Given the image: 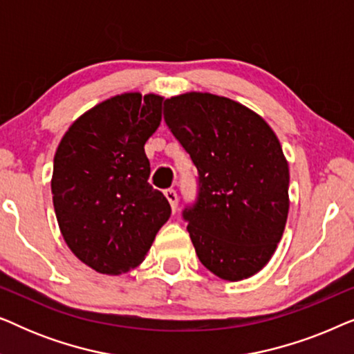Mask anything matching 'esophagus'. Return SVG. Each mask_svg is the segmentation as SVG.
Masks as SVG:
<instances>
[{"instance_id": "esophagus-1", "label": "esophagus", "mask_w": 354, "mask_h": 354, "mask_svg": "<svg viewBox=\"0 0 354 354\" xmlns=\"http://www.w3.org/2000/svg\"><path fill=\"white\" fill-rule=\"evenodd\" d=\"M164 195H166L167 201L171 203V207H172V211L176 212V209H177V203H178L177 192L174 190V188H167V190H164Z\"/></svg>"}]
</instances>
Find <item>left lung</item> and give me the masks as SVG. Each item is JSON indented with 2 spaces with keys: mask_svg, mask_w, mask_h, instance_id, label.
<instances>
[{
  "mask_svg": "<svg viewBox=\"0 0 354 354\" xmlns=\"http://www.w3.org/2000/svg\"><path fill=\"white\" fill-rule=\"evenodd\" d=\"M164 120L198 169L183 209L198 259L236 282L272 258L288 217V162L277 135L246 106L190 91L164 101Z\"/></svg>",
  "mask_w": 354,
  "mask_h": 354,
  "instance_id": "1",
  "label": "left lung"
}]
</instances>
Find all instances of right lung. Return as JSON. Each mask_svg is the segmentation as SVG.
Instances as JSON below:
<instances>
[{"instance_id": "add662e5", "label": "right lung", "mask_w": 354, "mask_h": 354, "mask_svg": "<svg viewBox=\"0 0 354 354\" xmlns=\"http://www.w3.org/2000/svg\"><path fill=\"white\" fill-rule=\"evenodd\" d=\"M162 96L122 93L82 114L62 137L51 178L64 241L100 274L137 268L171 205L148 183L145 143L161 124Z\"/></svg>"}]
</instances>
